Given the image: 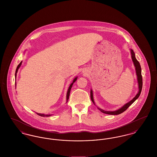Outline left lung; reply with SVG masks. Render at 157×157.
<instances>
[{"mask_svg":"<svg viewBox=\"0 0 157 157\" xmlns=\"http://www.w3.org/2000/svg\"><path fill=\"white\" fill-rule=\"evenodd\" d=\"M130 53H131V55H132V61L133 62V64L135 65V70H136V75H137V83H138V89H139L138 92L136 94V96L130 101H129L127 104L124 105L123 106H121L120 108H119V109H118L115 111H104V110L102 109L101 108L97 106L98 109H99L102 113H103L104 114H110V115H118V114H120L121 113L125 111V110L136 101V99L139 98V96H140V94L141 93L142 89V72H141V67H140V65L139 63V61L136 59V57H135V53L133 52V51L132 49H130ZM90 98H91V100L93 102V103L95 105L94 99L93 91H92V89L90 90Z\"/></svg>","mask_w":157,"mask_h":157,"instance_id":"obj_1","label":"left lung"}]
</instances>
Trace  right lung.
Listing matches in <instances>:
<instances>
[{"instance_id": "right-lung-1", "label": "right lung", "mask_w": 157, "mask_h": 157, "mask_svg": "<svg viewBox=\"0 0 157 157\" xmlns=\"http://www.w3.org/2000/svg\"><path fill=\"white\" fill-rule=\"evenodd\" d=\"M21 64H22V61H21V63H19V65L17 66V69H16V71H15V78H16V77H17V72H18V69L20 68V67H21ZM77 77H76L73 80V83L70 84V87H69V88H68V91H67V102H68V99H69V96H70V91H71V87H72V86H73V83L77 80ZM15 86H16V83H15ZM36 114H37V115H40V116H41V117H49V116H51V115H52V114H40V113H36Z\"/></svg>"}]
</instances>
